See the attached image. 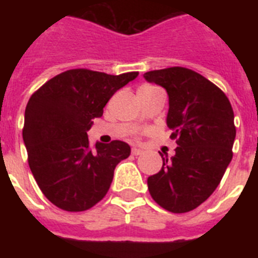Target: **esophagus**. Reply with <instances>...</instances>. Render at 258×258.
I'll use <instances>...</instances> for the list:
<instances>
[{"label":"esophagus","mask_w":258,"mask_h":258,"mask_svg":"<svg viewBox=\"0 0 258 258\" xmlns=\"http://www.w3.org/2000/svg\"><path fill=\"white\" fill-rule=\"evenodd\" d=\"M142 154H143L142 150L137 149V147H133V149H132V155H134V156H140V155Z\"/></svg>","instance_id":"esophagus-1"}]
</instances>
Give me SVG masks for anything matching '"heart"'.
Returning a JSON list of instances; mask_svg holds the SVG:
<instances>
[{
  "label": "heart",
  "instance_id": "1",
  "mask_svg": "<svg viewBox=\"0 0 258 258\" xmlns=\"http://www.w3.org/2000/svg\"><path fill=\"white\" fill-rule=\"evenodd\" d=\"M155 89L157 88H155V86H151V85H143L141 86L138 92H151V90H155Z\"/></svg>",
  "mask_w": 258,
  "mask_h": 258
}]
</instances>
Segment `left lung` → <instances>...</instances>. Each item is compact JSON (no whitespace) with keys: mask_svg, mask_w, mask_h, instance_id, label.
Returning <instances> with one entry per match:
<instances>
[{"mask_svg":"<svg viewBox=\"0 0 258 258\" xmlns=\"http://www.w3.org/2000/svg\"><path fill=\"white\" fill-rule=\"evenodd\" d=\"M169 97L166 125L178 147L163 157L160 172L147 179L152 199L172 213H186L211 197L232 159L236 129L229 98L192 70L170 67L143 75Z\"/></svg>","mask_w":258,"mask_h":258,"instance_id":"8db88e82","label":"left lung"}]
</instances>
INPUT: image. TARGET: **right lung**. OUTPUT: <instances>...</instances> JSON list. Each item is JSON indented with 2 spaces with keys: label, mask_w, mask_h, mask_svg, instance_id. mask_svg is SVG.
I'll list each match as a JSON object with an SVG mask.
<instances>
[{
  "label": "right lung",
  "mask_w": 258,
  "mask_h": 258,
  "mask_svg": "<svg viewBox=\"0 0 258 258\" xmlns=\"http://www.w3.org/2000/svg\"><path fill=\"white\" fill-rule=\"evenodd\" d=\"M137 76L68 70L29 98L23 127L29 168L58 208L83 212L94 207L108 191L116 165L131 155V146L122 141L92 146L88 131L111 97Z\"/></svg>",
  "instance_id": "add662e5"
}]
</instances>
